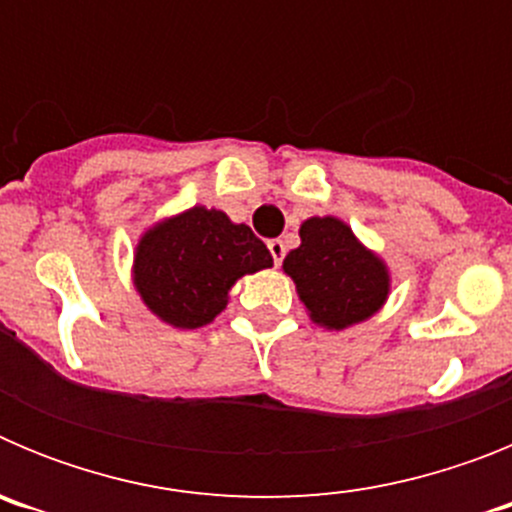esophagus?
I'll list each match as a JSON object with an SVG mask.
<instances>
[{"mask_svg":"<svg viewBox=\"0 0 512 512\" xmlns=\"http://www.w3.org/2000/svg\"><path fill=\"white\" fill-rule=\"evenodd\" d=\"M269 251H271V259H274V264H282L284 261V253H287V248H284V243L279 241V238H274V241H269Z\"/></svg>","mask_w":512,"mask_h":512,"instance_id":"obj_1","label":"esophagus"}]
</instances>
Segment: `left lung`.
I'll use <instances>...</instances> for the list:
<instances>
[{
	"instance_id": "left-lung-1",
	"label": "left lung",
	"mask_w": 512,
	"mask_h": 512,
	"mask_svg": "<svg viewBox=\"0 0 512 512\" xmlns=\"http://www.w3.org/2000/svg\"><path fill=\"white\" fill-rule=\"evenodd\" d=\"M300 248L284 271L297 284L312 323L343 330L372 318L390 295V271L338 217H310L300 225Z\"/></svg>"
}]
</instances>
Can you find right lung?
Here are the masks:
<instances>
[{
    "label": "right lung",
    "mask_w": 512,
    "mask_h": 512,
    "mask_svg": "<svg viewBox=\"0 0 512 512\" xmlns=\"http://www.w3.org/2000/svg\"><path fill=\"white\" fill-rule=\"evenodd\" d=\"M269 248L248 225L197 205L140 235L133 284L148 310L174 328H202L225 310L243 274L269 269Z\"/></svg>",
    "instance_id": "obj_1"
}]
</instances>
